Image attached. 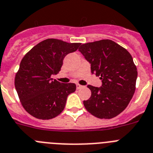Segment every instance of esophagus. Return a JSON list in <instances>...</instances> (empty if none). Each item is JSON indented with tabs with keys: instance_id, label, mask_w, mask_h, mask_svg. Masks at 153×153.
<instances>
[{
	"instance_id": "obj_1",
	"label": "esophagus",
	"mask_w": 153,
	"mask_h": 153,
	"mask_svg": "<svg viewBox=\"0 0 153 153\" xmlns=\"http://www.w3.org/2000/svg\"><path fill=\"white\" fill-rule=\"evenodd\" d=\"M82 85H79V84H77L76 85V88H77V89H80V88H82Z\"/></svg>"
}]
</instances>
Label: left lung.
<instances>
[{"mask_svg": "<svg viewBox=\"0 0 153 153\" xmlns=\"http://www.w3.org/2000/svg\"><path fill=\"white\" fill-rule=\"evenodd\" d=\"M79 51L90 63L92 74L102 80V86H87L92 94L83 101L85 107L100 119L117 116L128 106L135 91L138 71L131 55L110 39L85 43Z\"/></svg>", "mask_w": 153, "mask_h": 153, "instance_id": "left-lung-1", "label": "left lung"}]
</instances>
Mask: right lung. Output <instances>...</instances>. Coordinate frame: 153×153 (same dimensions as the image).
<instances>
[{
  "label": "right lung",
  "instance_id": "1",
  "mask_svg": "<svg viewBox=\"0 0 153 153\" xmlns=\"http://www.w3.org/2000/svg\"><path fill=\"white\" fill-rule=\"evenodd\" d=\"M80 45L47 39L24 56L15 75V86L22 105L32 116L49 120L64 110L68 96L75 91L76 85L53 80L51 75L58 74L65 56L76 51Z\"/></svg>",
  "mask_w": 153,
  "mask_h": 153
}]
</instances>
